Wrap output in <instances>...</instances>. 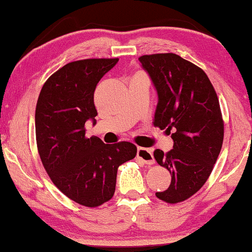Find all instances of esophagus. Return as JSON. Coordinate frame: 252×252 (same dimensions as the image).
Instances as JSON below:
<instances>
[{"mask_svg": "<svg viewBox=\"0 0 252 252\" xmlns=\"http://www.w3.org/2000/svg\"><path fill=\"white\" fill-rule=\"evenodd\" d=\"M137 158H140L141 161H143L144 163H146V164H148V165H152V164H154V163H155L153 153H152L150 150H147V148L138 147Z\"/></svg>", "mask_w": 252, "mask_h": 252, "instance_id": "34e87169", "label": "esophagus"}]
</instances>
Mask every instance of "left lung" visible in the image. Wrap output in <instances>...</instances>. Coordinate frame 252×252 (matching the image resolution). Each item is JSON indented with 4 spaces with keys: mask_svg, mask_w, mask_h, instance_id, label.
Wrapping results in <instances>:
<instances>
[{
    "mask_svg": "<svg viewBox=\"0 0 252 252\" xmlns=\"http://www.w3.org/2000/svg\"><path fill=\"white\" fill-rule=\"evenodd\" d=\"M158 90L153 125L171 133L173 148L154 158L171 175V184L155 195L179 203L207 182L220 153L224 120L216 90L204 70L176 54L139 57Z\"/></svg>",
    "mask_w": 252,
    "mask_h": 252,
    "instance_id": "8db88e82",
    "label": "left lung"
}]
</instances>
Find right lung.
<instances>
[{"label":"right lung","mask_w":252,"mask_h":252,"mask_svg":"<svg viewBox=\"0 0 252 252\" xmlns=\"http://www.w3.org/2000/svg\"><path fill=\"white\" fill-rule=\"evenodd\" d=\"M119 58L68 63L42 87L35 109V133L40 158L51 182L76 203L97 208L114 195L119 166L132 160L136 145L104 144L86 137V122L94 121V92Z\"/></svg>","instance_id":"add662e5"}]
</instances>
